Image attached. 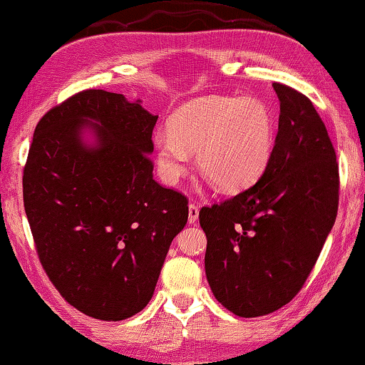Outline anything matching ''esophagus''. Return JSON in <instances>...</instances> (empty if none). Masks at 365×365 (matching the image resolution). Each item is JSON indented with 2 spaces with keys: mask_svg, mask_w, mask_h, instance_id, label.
<instances>
[{
  "mask_svg": "<svg viewBox=\"0 0 365 365\" xmlns=\"http://www.w3.org/2000/svg\"><path fill=\"white\" fill-rule=\"evenodd\" d=\"M198 211H200L198 205H195V203L188 205V222H192V225H193V222H197Z\"/></svg>",
  "mask_w": 365,
  "mask_h": 365,
  "instance_id": "obj_1",
  "label": "esophagus"
}]
</instances>
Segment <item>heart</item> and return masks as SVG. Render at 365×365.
<instances>
[{
  "label": "heart",
  "instance_id": "obj_1",
  "mask_svg": "<svg viewBox=\"0 0 365 365\" xmlns=\"http://www.w3.org/2000/svg\"><path fill=\"white\" fill-rule=\"evenodd\" d=\"M157 167L167 183L197 165L222 192H237L259 180L274 148V121L264 103L252 98L211 96L188 103L172 114L168 130L154 135Z\"/></svg>",
  "mask_w": 365,
  "mask_h": 365
}]
</instances>
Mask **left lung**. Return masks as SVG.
Returning a JSON list of instances; mask_svg holds the SVG:
<instances>
[{"mask_svg": "<svg viewBox=\"0 0 365 365\" xmlns=\"http://www.w3.org/2000/svg\"><path fill=\"white\" fill-rule=\"evenodd\" d=\"M279 130L252 187L200 210L208 244L206 279L222 307L241 318L292 302L317 264L339 205V165L309 98L274 83Z\"/></svg>", "mask_w": 365, "mask_h": 365, "instance_id": "left-lung-1", "label": "left lung"}]
</instances>
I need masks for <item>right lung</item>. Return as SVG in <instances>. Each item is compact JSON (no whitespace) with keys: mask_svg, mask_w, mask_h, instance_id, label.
I'll use <instances>...</instances> for the list:
<instances>
[{"mask_svg":"<svg viewBox=\"0 0 365 365\" xmlns=\"http://www.w3.org/2000/svg\"><path fill=\"white\" fill-rule=\"evenodd\" d=\"M157 118L139 101L88 88L43 114L27 154L24 210L42 269L65 302L103 322L149 303L188 220L187 197L154 180ZM88 123L96 148L79 139Z\"/></svg>","mask_w":365,"mask_h":365,"instance_id":"right-lung-1","label":"right lung"}]
</instances>
